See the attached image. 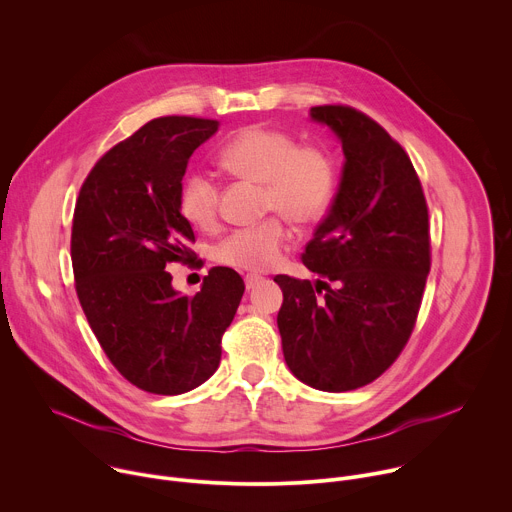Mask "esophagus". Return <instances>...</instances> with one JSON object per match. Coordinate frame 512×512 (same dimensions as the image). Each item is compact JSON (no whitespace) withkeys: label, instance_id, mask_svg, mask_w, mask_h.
<instances>
[{"label":"esophagus","instance_id":"esophagus-1","mask_svg":"<svg viewBox=\"0 0 512 512\" xmlns=\"http://www.w3.org/2000/svg\"><path fill=\"white\" fill-rule=\"evenodd\" d=\"M261 281H263V277H259V275H253V273L245 275V285H247V289H253V287L259 285Z\"/></svg>","mask_w":512,"mask_h":512}]
</instances>
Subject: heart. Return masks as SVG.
Masks as SVG:
<instances>
[{
    "mask_svg": "<svg viewBox=\"0 0 512 512\" xmlns=\"http://www.w3.org/2000/svg\"><path fill=\"white\" fill-rule=\"evenodd\" d=\"M221 166L237 176L263 182V210L279 212L298 225H312L328 210L336 190L332 156L314 143L273 127H245L218 152ZM180 210L198 229H210L221 210L218 182L190 172L180 188ZM289 231L283 217L269 216L253 227L229 233L216 247V261L243 271H265L279 263Z\"/></svg>",
    "mask_w": 512,
    "mask_h": 512,
    "instance_id": "b5f03b06",
    "label": "heart"
}]
</instances>
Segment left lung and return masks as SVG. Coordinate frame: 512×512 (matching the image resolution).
<instances>
[{
    "instance_id": "1",
    "label": "left lung",
    "mask_w": 512,
    "mask_h": 512,
    "mask_svg": "<svg viewBox=\"0 0 512 512\" xmlns=\"http://www.w3.org/2000/svg\"><path fill=\"white\" fill-rule=\"evenodd\" d=\"M340 139L344 170L302 253L320 279L275 275L283 356L302 383L342 393L373 383L405 348L431 267L429 214L401 145L348 105L312 107Z\"/></svg>"
}]
</instances>
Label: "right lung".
Wrapping results in <instances>:
<instances>
[{"label": "right lung", "instance_id": "add662e5", "mask_svg": "<svg viewBox=\"0 0 512 512\" xmlns=\"http://www.w3.org/2000/svg\"><path fill=\"white\" fill-rule=\"evenodd\" d=\"M218 125L184 115L145 123L99 158L72 216L70 259L89 326L113 367L154 395H180L214 375L245 291L235 269L212 267L196 296H180L166 271L196 259L180 188Z\"/></svg>", "mask_w": 512, "mask_h": 512}]
</instances>
